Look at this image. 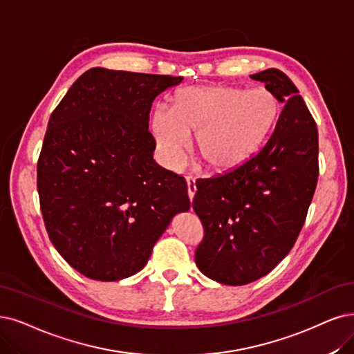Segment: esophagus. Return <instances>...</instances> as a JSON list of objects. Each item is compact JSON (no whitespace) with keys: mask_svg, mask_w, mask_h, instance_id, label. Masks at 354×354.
<instances>
[{"mask_svg":"<svg viewBox=\"0 0 354 354\" xmlns=\"http://www.w3.org/2000/svg\"><path fill=\"white\" fill-rule=\"evenodd\" d=\"M187 187H188V195L189 198L192 200L194 195H195V191H197V187H195V180L192 176H188L187 178Z\"/></svg>","mask_w":354,"mask_h":354,"instance_id":"34e87169","label":"esophagus"}]
</instances>
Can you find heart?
Listing matches in <instances>:
<instances>
[{
  "mask_svg": "<svg viewBox=\"0 0 354 354\" xmlns=\"http://www.w3.org/2000/svg\"><path fill=\"white\" fill-rule=\"evenodd\" d=\"M280 102L267 88L225 84L178 90L172 109L157 106L151 131L167 165H176L195 133V150L214 170H230L263 146L280 115Z\"/></svg>",
  "mask_w": 354,
  "mask_h": 354,
  "instance_id": "b5f03b06",
  "label": "heart"
}]
</instances>
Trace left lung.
Listing matches in <instances>:
<instances>
[{
  "mask_svg": "<svg viewBox=\"0 0 354 354\" xmlns=\"http://www.w3.org/2000/svg\"><path fill=\"white\" fill-rule=\"evenodd\" d=\"M251 78L286 102L276 128L251 159L201 179L192 201L204 227L195 264L229 286L267 276L290 252L319 175L318 128L296 86L277 68Z\"/></svg>",
  "mask_w": 354,
  "mask_h": 354,
  "instance_id": "1",
  "label": "left lung"
}]
</instances>
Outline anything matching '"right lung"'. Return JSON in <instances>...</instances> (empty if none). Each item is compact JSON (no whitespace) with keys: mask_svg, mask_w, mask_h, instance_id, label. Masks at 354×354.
Wrapping results in <instances>:
<instances>
[{"mask_svg":"<svg viewBox=\"0 0 354 354\" xmlns=\"http://www.w3.org/2000/svg\"><path fill=\"white\" fill-rule=\"evenodd\" d=\"M184 78L90 68L52 112L37 160L48 236L83 276L138 272L176 213L189 210L185 178L157 165L153 100Z\"/></svg>","mask_w":354,"mask_h":354,"instance_id":"add662e5","label":"right lung"}]
</instances>
